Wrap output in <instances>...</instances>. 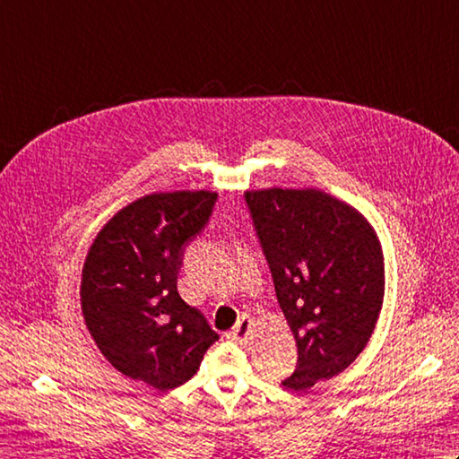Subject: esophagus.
Returning a JSON list of instances; mask_svg holds the SVG:
<instances>
[{
	"label": "esophagus",
	"mask_w": 459,
	"mask_h": 459,
	"mask_svg": "<svg viewBox=\"0 0 459 459\" xmlns=\"http://www.w3.org/2000/svg\"><path fill=\"white\" fill-rule=\"evenodd\" d=\"M250 327H252L250 317H248V316H242V317L237 321V325L232 327L229 337H230L232 341H237V343H240V345L247 343L248 333H250Z\"/></svg>",
	"instance_id": "esophagus-1"
}]
</instances>
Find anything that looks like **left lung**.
I'll list each match as a JSON object with an SVG mask.
<instances>
[{"label": "left lung", "instance_id": "8db88e82", "mask_svg": "<svg viewBox=\"0 0 459 459\" xmlns=\"http://www.w3.org/2000/svg\"><path fill=\"white\" fill-rule=\"evenodd\" d=\"M245 203L298 345L281 385L306 391L368 343L383 307V252L363 214L324 191H248Z\"/></svg>", "mask_w": 459, "mask_h": 459}]
</instances>
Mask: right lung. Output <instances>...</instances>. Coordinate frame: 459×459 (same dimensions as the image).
<instances>
[{
    "label": "right lung",
    "instance_id": "right-lung-1",
    "mask_svg": "<svg viewBox=\"0 0 459 459\" xmlns=\"http://www.w3.org/2000/svg\"><path fill=\"white\" fill-rule=\"evenodd\" d=\"M217 199L175 191L134 201L106 222L84 262L81 301L92 339L114 368L158 391L187 383L219 339L178 291L185 250Z\"/></svg>",
    "mask_w": 459,
    "mask_h": 459
}]
</instances>
